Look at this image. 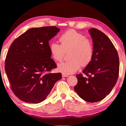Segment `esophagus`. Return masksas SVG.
<instances>
[{"label": "esophagus", "mask_w": 126, "mask_h": 126, "mask_svg": "<svg viewBox=\"0 0 126 126\" xmlns=\"http://www.w3.org/2000/svg\"><path fill=\"white\" fill-rule=\"evenodd\" d=\"M69 75L68 74H64V73H63L62 74V76L63 77H68Z\"/></svg>", "instance_id": "obj_1"}]
</instances>
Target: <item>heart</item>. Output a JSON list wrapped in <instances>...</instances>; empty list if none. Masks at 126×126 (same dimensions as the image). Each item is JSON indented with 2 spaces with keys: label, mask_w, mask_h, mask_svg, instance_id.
<instances>
[{
  "label": "heart",
  "mask_w": 126,
  "mask_h": 126,
  "mask_svg": "<svg viewBox=\"0 0 126 126\" xmlns=\"http://www.w3.org/2000/svg\"><path fill=\"white\" fill-rule=\"evenodd\" d=\"M61 44L52 42L50 45V53L57 62L63 60L65 52L69 53L70 61L58 64V71L66 74H74L81 67L91 62L94 55L92 42L83 34L70 30L63 33L59 38Z\"/></svg>",
  "instance_id": "obj_1"
}]
</instances>
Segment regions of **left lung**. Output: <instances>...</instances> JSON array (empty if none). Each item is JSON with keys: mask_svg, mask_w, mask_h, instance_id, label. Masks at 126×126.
<instances>
[{"mask_svg": "<svg viewBox=\"0 0 126 126\" xmlns=\"http://www.w3.org/2000/svg\"><path fill=\"white\" fill-rule=\"evenodd\" d=\"M92 37L94 55L91 62L76 76L78 83L74 90L88 102L103 100L110 93L119 77V58L113 44L102 32L95 28L89 30Z\"/></svg>", "mask_w": 126, "mask_h": 126, "instance_id": "1", "label": "left lung"}]
</instances>
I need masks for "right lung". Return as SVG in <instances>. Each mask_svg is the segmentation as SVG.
Returning a JSON list of instances; mask_svg holds the SVG:
<instances>
[{"instance_id": "add662e5", "label": "right lung", "mask_w": 126, "mask_h": 126, "mask_svg": "<svg viewBox=\"0 0 126 126\" xmlns=\"http://www.w3.org/2000/svg\"><path fill=\"white\" fill-rule=\"evenodd\" d=\"M56 26L29 29L8 51L5 70L13 93L20 100L38 103L45 100L61 73H46L57 67L49 41L60 32Z\"/></svg>"}]
</instances>
